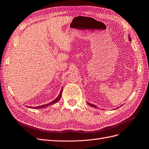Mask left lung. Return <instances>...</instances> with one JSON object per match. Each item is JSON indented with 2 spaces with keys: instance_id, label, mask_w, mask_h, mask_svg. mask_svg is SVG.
Instances as JSON below:
<instances>
[{
  "instance_id": "1",
  "label": "left lung",
  "mask_w": 149,
  "mask_h": 149,
  "mask_svg": "<svg viewBox=\"0 0 149 149\" xmlns=\"http://www.w3.org/2000/svg\"><path fill=\"white\" fill-rule=\"evenodd\" d=\"M129 40H130V42H131V39H130V37L129 35ZM88 104H89V106H92V107H96V106H94V104H91V103L88 102Z\"/></svg>"
}]
</instances>
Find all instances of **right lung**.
Listing matches in <instances>:
<instances>
[{
    "instance_id": "1",
    "label": "right lung",
    "mask_w": 149,
    "mask_h": 149,
    "mask_svg": "<svg viewBox=\"0 0 149 149\" xmlns=\"http://www.w3.org/2000/svg\"><path fill=\"white\" fill-rule=\"evenodd\" d=\"M62 90H63V88H61V91H60V93L59 94V96H58L55 100H53L52 102H51L50 103H48V104H45V105H42V106H37V107H31V106H29V108H33V109H41V108H44L45 107H47L49 105H52V104H55L56 102H57L58 101H59L60 100L61 98V93H62Z\"/></svg>"
}]
</instances>
